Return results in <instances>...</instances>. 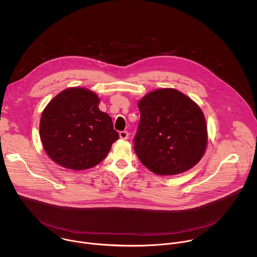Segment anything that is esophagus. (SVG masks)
Wrapping results in <instances>:
<instances>
[{
    "instance_id": "1",
    "label": "esophagus",
    "mask_w": 257,
    "mask_h": 257,
    "mask_svg": "<svg viewBox=\"0 0 257 257\" xmlns=\"http://www.w3.org/2000/svg\"><path fill=\"white\" fill-rule=\"evenodd\" d=\"M128 136H130V134H128V132H126V131H121V132H119V138H120L121 140H127V139H128Z\"/></svg>"
}]
</instances>
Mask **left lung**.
Here are the masks:
<instances>
[{"label":"left lung","instance_id":"8db88e82","mask_svg":"<svg viewBox=\"0 0 257 257\" xmlns=\"http://www.w3.org/2000/svg\"><path fill=\"white\" fill-rule=\"evenodd\" d=\"M139 109L134 148L150 171L175 175L200 161L208 137L205 116L196 103L175 89H160L144 97Z\"/></svg>","mask_w":257,"mask_h":257}]
</instances>
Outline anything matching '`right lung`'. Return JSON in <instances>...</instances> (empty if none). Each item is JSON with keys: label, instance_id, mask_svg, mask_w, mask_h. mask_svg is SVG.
Returning <instances> with one entry per match:
<instances>
[{"label": "right lung", "instance_id": "right-lung-1", "mask_svg": "<svg viewBox=\"0 0 257 257\" xmlns=\"http://www.w3.org/2000/svg\"><path fill=\"white\" fill-rule=\"evenodd\" d=\"M99 103L98 96L84 88L66 89L49 102L41 114L39 135L54 162L84 170L105 159L119 137Z\"/></svg>", "mask_w": 257, "mask_h": 257}]
</instances>
